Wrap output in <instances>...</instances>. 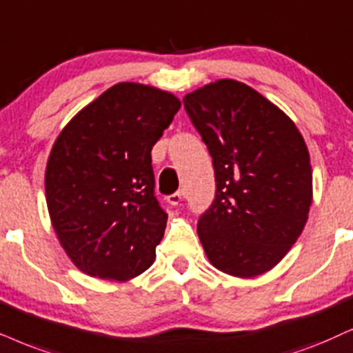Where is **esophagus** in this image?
<instances>
[{
    "mask_svg": "<svg viewBox=\"0 0 353 353\" xmlns=\"http://www.w3.org/2000/svg\"><path fill=\"white\" fill-rule=\"evenodd\" d=\"M168 203L171 205H179L182 202V192H176V194L168 195Z\"/></svg>",
    "mask_w": 353,
    "mask_h": 353,
    "instance_id": "1",
    "label": "esophagus"
}]
</instances>
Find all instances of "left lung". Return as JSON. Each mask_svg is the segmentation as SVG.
Here are the masks:
<instances>
[{
	"mask_svg": "<svg viewBox=\"0 0 353 353\" xmlns=\"http://www.w3.org/2000/svg\"><path fill=\"white\" fill-rule=\"evenodd\" d=\"M215 169V200L197 233L208 261L251 279L285 257L313 202L310 153L296 125L256 89L218 79L184 97Z\"/></svg>",
	"mask_w": 353,
	"mask_h": 353,
	"instance_id": "left-lung-1",
	"label": "left lung"
}]
</instances>
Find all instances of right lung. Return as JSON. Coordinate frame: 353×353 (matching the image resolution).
<instances>
[{
  "label": "right lung",
  "mask_w": 353,
  "mask_h": 353,
  "mask_svg": "<svg viewBox=\"0 0 353 353\" xmlns=\"http://www.w3.org/2000/svg\"><path fill=\"white\" fill-rule=\"evenodd\" d=\"M179 107L168 91L119 83L79 110L53 143L48 213L84 274L123 282L153 264L168 215L154 197L151 150Z\"/></svg>",
  "instance_id": "right-lung-1"
}]
</instances>
